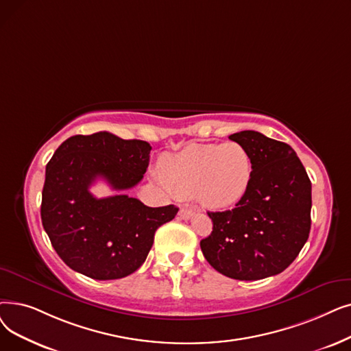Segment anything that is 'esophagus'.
<instances>
[{"instance_id": "obj_1", "label": "esophagus", "mask_w": 351, "mask_h": 351, "mask_svg": "<svg viewBox=\"0 0 351 351\" xmlns=\"http://www.w3.org/2000/svg\"><path fill=\"white\" fill-rule=\"evenodd\" d=\"M192 215H193V210H192V209H189V208H180L179 217H180L182 219H189Z\"/></svg>"}]
</instances>
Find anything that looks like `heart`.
Instances as JSON below:
<instances>
[{"instance_id": "b5f03b06", "label": "heart", "mask_w": 351, "mask_h": 351, "mask_svg": "<svg viewBox=\"0 0 351 351\" xmlns=\"http://www.w3.org/2000/svg\"><path fill=\"white\" fill-rule=\"evenodd\" d=\"M169 188L195 196L202 206L225 209L238 204L251 188L252 160L238 142L191 145L160 162Z\"/></svg>"}]
</instances>
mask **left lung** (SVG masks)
<instances>
[{"mask_svg":"<svg viewBox=\"0 0 351 351\" xmlns=\"http://www.w3.org/2000/svg\"><path fill=\"white\" fill-rule=\"evenodd\" d=\"M251 156L248 193L231 210L208 212L213 228L201 241L206 261L223 276L254 281L277 276L308 239L311 182L294 149L243 130L230 136Z\"/></svg>","mask_w":351,"mask_h":351,"instance_id":"1","label":"left lung"}]
</instances>
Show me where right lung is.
Instances as JSON below:
<instances>
[{
  "label": "right lung",
  "instance_id": "right-lung-1",
  "mask_svg": "<svg viewBox=\"0 0 351 351\" xmlns=\"http://www.w3.org/2000/svg\"><path fill=\"white\" fill-rule=\"evenodd\" d=\"M152 146L109 132L75 134L54 152L45 167L41 221L58 256L93 280L123 278L138 269L154 245L158 228L179 208H149L136 197L97 199L88 188L97 178L114 191L142 180Z\"/></svg>",
  "mask_w": 351,
  "mask_h": 351
}]
</instances>
